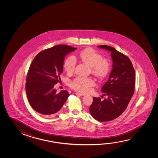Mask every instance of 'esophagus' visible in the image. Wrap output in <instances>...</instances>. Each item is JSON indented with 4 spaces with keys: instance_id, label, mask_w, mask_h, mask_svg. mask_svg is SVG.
Returning a JSON list of instances; mask_svg holds the SVG:
<instances>
[{
    "instance_id": "esophagus-1",
    "label": "esophagus",
    "mask_w": 158,
    "mask_h": 158,
    "mask_svg": "<svg viewBox=\"0 0 158 158\" xmlns=\"http://www.w3.org/2000/svg\"><path fill=\"white\" fill-rule=\"evenodd\" d=\"M76 95L81 96H83L85 95V94H84L83 93H76Z\"/></svg>"
}]
</instances>
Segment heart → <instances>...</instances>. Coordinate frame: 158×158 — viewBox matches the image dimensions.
Returning a JSON list of instances; mask_svg holds the SVG:
<instances>
[{"label": "heart", "mask_w": 158, "mask_h": 158, "mask_svg": "<svg viewBox=\"0 0 158 158\" xmlns=\"http://www.w3.org/2000/svg\"><path fill=\"white\" fill-rule=\"evenodd\" d=\"M80 60L91 67V72L98 78H104L108 74L111 69V63L108 59L93 48H86L79 54ZM77 60L73 56H69L64 64L65 70L68 74H72L75 70ZM95 85L94 80L90 78L77 77L70 82V86L75 90L86 93Z\"/></svg>", "instance_id": "obj_1"}]
</instances>
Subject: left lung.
Returning <instances> with one entry per match:
<instances>
[{
  "label": "left lung",
  "mask_w": 158,
  "mask_h": 158,
  "mask_svg": "<svg viewBox=\"0 0 158 158\" xmlns=\"http://www.w3.org/2000/svg\"><path fill=\"white\" fill-rule=\"evenodd\" d=\"M98 47L111 52L112 70L108 81L101 88L107 98L93 97L89 111L98 121H112L119 116L128 106L135 92V71L129 58L112 47L100 45Z\"/></svg>",
  "instance_id": "1"
}]
</instances>
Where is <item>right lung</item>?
<instances>
[{"mask_svg":"<svg viewBox=\"0 0 158 158\" xmlns=\"http://www.w3.org/2000/svg\"><path fill=\"white\" fill-rule=\"evenodd\" d=\"M77 48L57 45L39 53L31 63L26 77V95L32 109L42 116L55 115L69 96L67 91L57 93L54 86L60 80L65 56Z\"/></svg>","mask_w":158,"mask_h":158,"instance_id":"add662e5","label":"right lung"}]
</instances>
